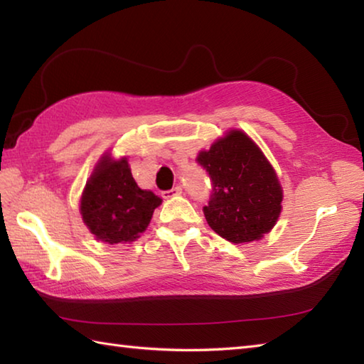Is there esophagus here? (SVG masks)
Returning <instances> with one entry per match:
<instances>
[{"mask_svg": "<svg viewBox=\"0 0 364 364\" xmlns=\"http://www.w3.org/2000/svg\"><path fill=\"white\" fill-rule=\"evenodd\" d=\"M181 193H182V187L177 185V187H174V188H171L168 191H163V198H173V196L181 195Z\"/></svg>", "mask_w": 364, "mask_h": 364, "instance_id": "34e87169", "label": "esophagus"}]
</instances>
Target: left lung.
<instances>
[{
    "label": "left lung",
    "instance_id": "8db88e82",
    "mask_svg": "<svg viewBox=\"0 0 364 364\" xmlns=\"http://www.w3.org/2000/svg\"><path fill=\"white\" fill-rule=\"evenodd\" d=\"M196 161L210 179L203 212L218 236L241 244L262 239L272 230L282 209V188L249 136L232 129L200 152Z\"/></svg>",
    "mask_w": 364,
    "mask_h": 364
}]
</instances>
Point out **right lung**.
Returning a JSON list of instances; mask_svg holds the SVG:
<instances>
[{"label": "right lung", "instance_id": "1", "mask_svg": "<svg viewBox=\"0 0 364 364\" xmlns=\"http://www.w3.org/2000/svg\"><path fill=\"white\" fill-rule=\"evenodd\" d=\"M161 200L141 190L127 159L105 156L88 181L80 201V214L95 236L109 244L129 242L147 228Z\"/></svg>", "mask_w": 364, "mask_h": 364}]
</instances>
